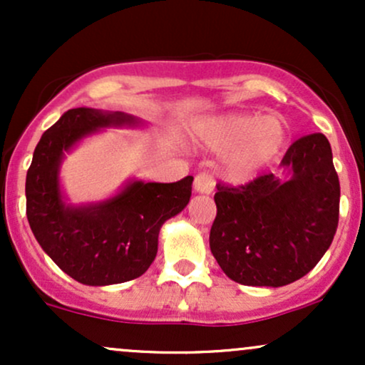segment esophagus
I'll use <instances>...</instances> for the list:
<instances>
[{"label":"esophagus","mask_w":365,"mask_h":365,"mask_svg":"<svg viewBox=\"0 0 365 365\" xmlns=\"http://www.w3.org/2000/svg\"><path fill=\"white\" fill-rule=\"evenodd\" d=\"M194 190L197 194L209 195L212 190H215V180H212V177L209 173L197 175L194 180Z\"/></svg>","instance_id":"obj_1"}]
</instances>
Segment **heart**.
<instances>
[{"mask_svg": "<svg viewBox=\"0 0 365 365\" xmlns=\"http://www.w3.org/2000/svg\"><path fill=\"white\" fill-rule=\"evenodd\" d=\"M192 137L202 148L225 154L221 173L232 183H245L283 153L288 128L279 116L225 113L195 121Z\"/></svg>", "mask_w": 365, "mask_h": 365, "instance_id": "1", "label": "heart"}]
</instances>
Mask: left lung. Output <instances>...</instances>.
Instances as JSON below:
<instances>
[{"label": "left lung", "mask_w": 365, "mask_h": 365, "mask_svg": "<svg viewBox=\"0 0 365 365\" xmlns=\"http://www.w3.org/2000/svg\"><path fill=\"white\" fill-rule=\"evenodd\" d=\"M279 171L244 187L216 185L209 247L225 274L247 287L300 279L321 261L338 228L340 180L322 133L293 142Z\"/></svg>", "instance_id": "left-lung-1"}]
</instances>
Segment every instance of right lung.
<instances>
[{"label":"right lung","instance_id":"add662e5","mask_svg":"<svg viewBox=\"0 0 365 365\" xmlns=\"http://www.w3.org/2000/svg\"><path fill=\"white\" fill-rule=\"evenodd\" d=\"M123 111L73 108L36 145L25 180L27 220L36 240L75 282L108 287L139 278L156 259L159 230L187 207L194 178L175 183L128 178L96 202H70L61 183L66 154L104 128H144Z\"/></svg>","mask_w":365,"mask_h":365}]
</instances>
